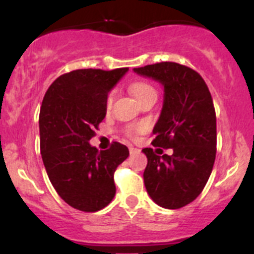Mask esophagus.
I'll return each instance as SVG.
<instances>
[{"mask_svg":"<svg viewBox=\"0 0 254 254\" xmlns=\"http://www.w3.org/2000/svg\"><path fill=\"white\" fill-rule=\"evenodd\" d=\"M129 151H130V153H137V152H140V150L139 148H136V147H132V146H130L129 147Z\"/></svg>","mask_w":254,"mask_h":254,"instance_id":"obj_1","label":"esophagus"}]
</instances>
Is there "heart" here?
<instances>
[{
	"label": "heart",
	"instance_id": "obj_1",
	"mask_svg": "<svg viewBox=\"0 0 254 254\" xmlns=\"http://www.w3.org/2000/svg\"><path fill=\"white\" fill-rule=\"evenodd\" d=\"M130 89H131L132 94H134L135 98H136L139 102L143 101L145 98H148V97H157V92H156L155 87H152L150 83H147V82H142V81L134 82V83L131 84V87H130ZM114 98H115V91H111L106 99V107L108 109L112 107L113 102H114ZM142 130L143 127L141 125H135V127H127V134L129 137L135 139L137 135L141 134Z\"/></svg>",
	"mask_w": 254,
	"mask_h": 254
}]
</instances>
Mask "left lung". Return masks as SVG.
<instances>
[{
	"mask_svg": "<svg viewBox=\"0 0 254 254\" xmlns=\"http://www.w3.org/2000/svg\"><path fill=\"white\" fill-rule=\"evenodd\" d=\"M134 71L163 84L165 99L153 127L152 145L173 150L171 156H160L153 148H143L147 157L143 172L146 190L160 206L179 209L198 198L214 167V102L203 77L188 66L166 61Z\"/></svg>",
	"mask_w": 254,
	"mask_h": 254,
	"instance_id": "8db88e82",
	"label": "left lung"
}]
</instances>
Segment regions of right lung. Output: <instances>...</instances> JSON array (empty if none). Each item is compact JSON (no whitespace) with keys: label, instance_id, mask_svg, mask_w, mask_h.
Returning a JSON list of instances; mask_svg holds the SVG:
<instances>
[{"label":"right lung","instance_id":"1","mask_svg":"<svg viewBox=\"0 0 254 254\" xmlns=\"http://www.w3.org/2000/svg\"><path fill=\"white\" fill-rule=\"evenodd\" d=\"M129 70L81 68L59 76L49 87L39 114L40 152L51 184L73 209L94 212L115 195L114 172L129 150L113 142L106 151L88 141L107 113L108 92Z\"/></svg>","mask_w":254,"mask_h":254}]
</instances>
